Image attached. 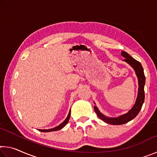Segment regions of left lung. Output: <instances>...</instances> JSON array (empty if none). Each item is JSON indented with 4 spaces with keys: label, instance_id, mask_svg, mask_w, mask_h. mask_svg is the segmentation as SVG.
<instances>
[{
    "label": "left lung",
    "instance_id": "1",
    "mask_svg": "<svg viewBox=\"0 0 157 157\" xmlns=\"http://www.w3.org/2000/svg\"><path fill=\"white\" fill-rule=\"evenodd\" d=\"M121 55L124 57V59H123L124 62H127L129 66H132L137 76L139 89H138V95L136 102H135L134 106L128 112L123 114V115L119 116L118 117H114V118H111V117L105 116L104 114L100 112L96 106H94V110L98 118H100L101 120L105 122V123L111 124H115V125L127 123L129 121H132V119H134L139 114L140 110L141 109L145 100L144 86L145 84V77L141 63L130 56L128 53L126 52L122 51ZM94 104H95V102Z\"/></svg>",
    "mask_w": 157,
    "mask_h": 157
}]
</instances>
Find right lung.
<instances>
[{
    "instance_id": "right-lung-1",
    "label": "right lung",
    "mask_w": 157,
    "mask_h": 157,
    "mask_svg": "<svg viewBox=\"0 0 157 157\" xmlns=\"http://www.w3.org/2000/svg\"><path fill=\"white\" fill-rule=\"evenodd\" d=\"M70 116H71V109H70V111H69V113L68 114V116L66 117V118L65 119V121H63V123H61L59 125L55 127H54V128L49 129H38V130H39V131H40V132H49L58 131V130L62 129L63 127H65L66 124L68 123V122L69 121V118H70Z\"/></svg>"
}]
</instances>
